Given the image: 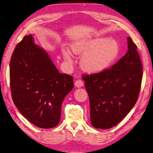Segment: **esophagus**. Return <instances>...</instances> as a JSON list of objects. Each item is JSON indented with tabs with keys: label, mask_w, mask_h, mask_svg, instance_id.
<instances>
[{
	"label": "esophagus",
	"mask_w": 153,
	"mask_h": 153,
	"mask_svg": "<svg viewBox=\"0 0 153 153\" xmlns=\"http://www.w3.org/2000/svg\"><path fill=\"white\" fill-rule=\"evenodd\" d=\"M74 85H75V87H78V88L81 87L83 86V81H82V80H81V79L76 80V81H75Z\"/></svg>",
	"instance_id": "34e87169"
}]
</instances>
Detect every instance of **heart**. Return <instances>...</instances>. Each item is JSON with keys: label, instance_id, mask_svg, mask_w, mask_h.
Instances as JSON below:
<instances>
[{"label": "heart", "instance_id": "heart-1", "mask_svg": "<svg viewBox=\"0 0 153 153\" xmlns=\"http://www.w3.org/2000/svg\"><path fill=\"white\" fill-rule=\"evenodd\" d=\"M71 49L75 54L83 55L81 62L82 68L93 73L108 69L120 53L118 42L106 37L77 41L71 45ZM63 56L67 63H72L73 56L69 50H64Z\"/></svg>", "mask_w": 153, "mask_h": 153}]
</instances>
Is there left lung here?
<instances>
[{"label":"left lung","mask_w":153,"mask_h":153,"mask_svg":"<svg viewBox=\"0 0 153 153\" xmlns=\"http://www.w3.org/2000/svg\"><path fill=\"white\" fill-rule=\"evenodd\" d=\"M127 40V53L110 68L82 76L89 97L91 122L95 128L116 126L138 100L143 64L137 46L130 37Z\"/></svg>","instance_id":"left-lung-1"}]
</instances>
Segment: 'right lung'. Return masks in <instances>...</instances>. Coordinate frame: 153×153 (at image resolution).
Wrapping results in <instances>:
<instances>
[{"label":"right lung","instance_id":"1","mask_svg":"<svg viewBox=\"0 0 153 153\" xmlns=\"http://www.w3.org/2000/svg\"><path fill=\"white\" fill-rule=\"evenodd\" d=\"M10 86L21 114L37 127L50 128L60 122L62 103L74 82L71 75L58 72L47 52L28 35L11 56Z\"/></svg>","mask_w":153,"mask_h":153}]
</instances>
